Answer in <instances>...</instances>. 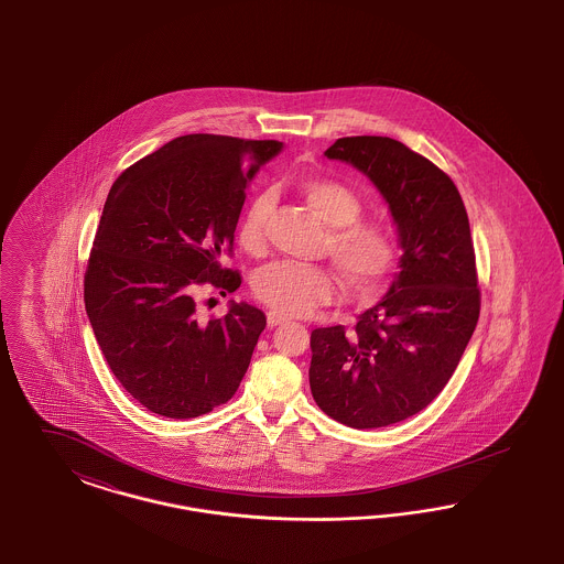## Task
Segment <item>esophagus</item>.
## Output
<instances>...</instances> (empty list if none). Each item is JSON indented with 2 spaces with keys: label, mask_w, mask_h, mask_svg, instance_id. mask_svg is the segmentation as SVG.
Wrapping results in <instances>:
<instances>
[{
  "label": "esophagus",
  "mask_w": 564,
  "mask_h": 564,
  "mask_svg": "<svg viewBox=\"0 0 564 564\" xmlns=\"http://www.w3.org/2000/svg\"><path fill=\"white\" fill-rule=\"evenodd\" d=\"M286 322H289V317H286V315H282V313H268V326H270V328H275V326H282V324H286Z\"/></svg>",
  "instance_id": "1"
}]
</instances>
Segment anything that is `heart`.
<instances>
[{
	"instance_id": "heart-1",
	"label": "heart",
	"mask_w": 564,
	"mask_h": 564,
	"mask_svg": "<svg viewBox=\"0 0 564 564\" xmlns=\"http://www.w3.org/2000/svg\"><path fill=\"white\" fill-rule=\"evenodd\" d=\"M301 194L317 217L328 226L324 252L345 289L355 296L380 291L395 265V238L380 219L361 217L364 200L351 186L333 177H310L299 184ZM272 210V194H257L238 224V242L247 252L265 249V224ZM257 301L282 315H303L330 301L334 275L328 268L299 261H273L252 278Z\"/></svg>"
}]
</instances>
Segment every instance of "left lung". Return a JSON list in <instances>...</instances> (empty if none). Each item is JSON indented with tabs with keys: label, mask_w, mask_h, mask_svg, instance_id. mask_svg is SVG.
<instances>
[{
	"label": "left lung",
	"mask_w": 564,
	"mask_h": 564,
	"mask_svg": "<svg viewBox=\"0 0 564 564\" xmlns=\"http://www.w3.org/2000/svg\"><path fill=\"white\" fill-rule=\"evenodd\" d=\"M328 159L364 171L399 230L401 272L380 303L312 333L315 403L351 429L414 416L443 391L479 322L480 289L466 207L452 177L382 135L340 138Z\"/></svg>",
	"instance_id": "8db88e82"
}]
</instances>
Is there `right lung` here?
Listing matches in <instances>:
<instances>
[{
	"label": "right lung",
	"mask_w": 564,
	"mask_h": 564,
	"mask_svg": "<svg viewBox=\"0 0 564 564\" xmlns=\"http://www.w3.org/2000/svg\"><path fill=\"white\" fill-rule=\"evenodd\" d=\"M275 140L189 133L127 167L108 192L87 259L85 312L127 393L167 417L230 401L251 364L265 313L234 303L203 319L198 291H238L224 268L247 188Z\"/></svg>",
	"instance_id": "1"
}]
</instances>
